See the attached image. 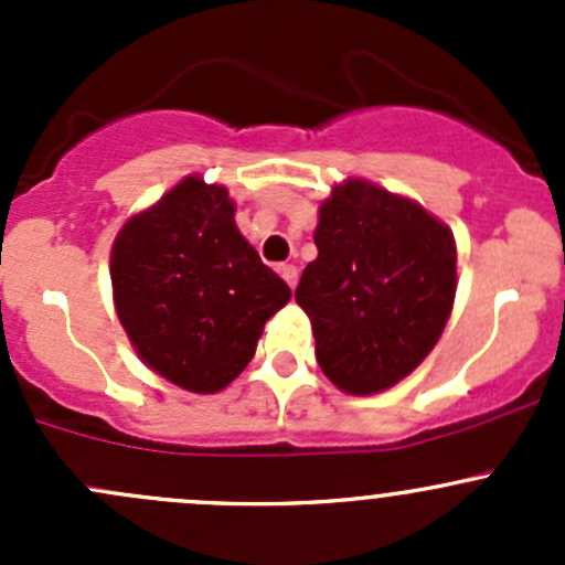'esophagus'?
I'll list each match as a JSON object with an SVG mask.
<instances>
[{
    "label": "esophagus",
    "mask_w": 565,
    "mask_h": 565,
    "mask_svg": "<svg viewBox=\"0 0 565 565\" xmlns=\"http://www.w3.org/2000/svg\"><path fill=\"white\" fill-rule=\"evenodd\" d=\"M278 273H281V278L289 284V287H292V289L298 287V267H295V265H281V267H278Z\"/></svg>",
    "instance_id": "34e87169"
}]
</instances>
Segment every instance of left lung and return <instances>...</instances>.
Wrapping results in <instances>:
<instances>
[{
  "instance_id": "left-lung-1",
  "label": "left lung",
  "mask_w": 565,
  "mask_h": 565,
  "mask_svg": "<svg viewBox=\"0 0 565 565\" xmlns=\"http://www.w3.org/2000/svg\"><path fill=\"white\" fill-rule=\"evenodd\" d=\"M317 259L295 300L324 377L352 396L402 383L435 350L457 295V241L402 193L347 177L319 204Z\"/></svg>"
}]
</instances>
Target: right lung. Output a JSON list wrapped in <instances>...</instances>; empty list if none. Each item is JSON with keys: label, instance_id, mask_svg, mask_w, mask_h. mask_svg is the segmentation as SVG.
Returning <instances> with one entry per match:
<instances>
[{"label": "right lung", "instance_id": "1", "mask_svg": "<svg viewBox=\"0 0 565 565\" xmlns=\"http://www.w3.org/2000/svg\"><path fill=\"white\" fill-rule=\"evenodd\" d=\"M108 273L136 355L191 393L224 391L292 298L237 230L230 191L199 174L125 221Z\"/></svg>", "mask_w": 565, "mask_h": 565}]
</instances>
